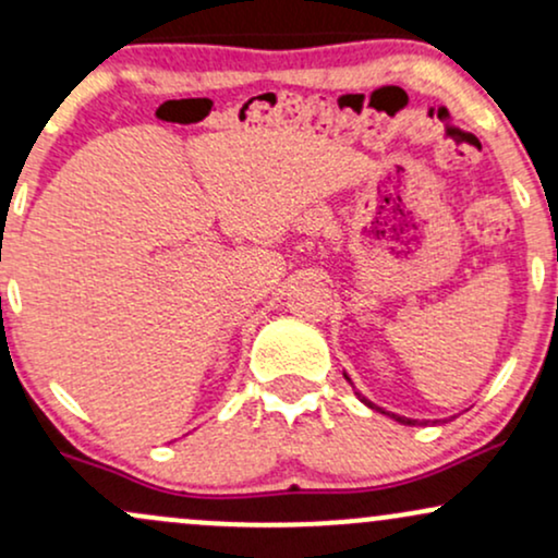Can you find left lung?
I'll list each match as a JSON object with an SVG mask.
<instances>
[{
  "mask_svg": "<svg viewBox=\"0 0 558 558\" xmlns=\"http://www.w3.org/2000/svg\"><path fill=\"white\" fill-rule=\"evenodd\" d=\"M343 377H345V380H349V383H351V377H349V375H345V373H343ZM354 393H356V399H360V401L364 403V407H369V409H375V412L386 414V417H390V420H396V422H399V425H427V422H420V420H412V417H401V414L386 412V409H383V407H377V403H373V401H369V399H364V396L360 393V390H354ZM438 422H440V420H433V425H438Z\"/></svg>",
  "mask_w": 558,
  "mask_h": 558,
  "instance_id": "8db88e82",
  "label": "left lung"
}]
</instances>
